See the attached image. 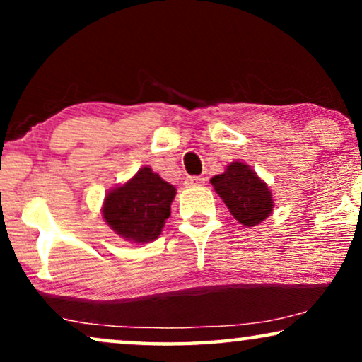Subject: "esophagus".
I'll use <instances>...</instances> for the list:
<instances>
[{
    "label": "esophagus",
    "mask_w": 362,
    "mask_h": 362,
    "mask_svg": "<svg viewBox=\"0 0 362 362\" xmlns=\"http://www.w3.org/2000/svg\"><path fill=\"white\" fill-rule=\"evenodd\" d=\"M204 176H187L185 180V185L187 187H196V186H202L204 185Z\"/></svg>",
    "instance_id": "esophagus-1"
}]
</instances>
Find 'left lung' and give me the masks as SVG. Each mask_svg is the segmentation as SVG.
Instances as JSON below:
<instances>
[{
	"mask_svg": "<svg viewBox=\"0 0 362 362\" xmlns=\"http://www.w3.org/2000/svg\"><path fill=\"white\" fill-rule=\"evenodd\" d=\"M211 182L240 224L257 226L272 212L274 202L269 186L244 163H230L227 170L212 177Z\"/></svg>",
	"mask_w": 362,
	"mask_h": 362,
	"instance_id": "8db88e82",
	"label": "left lung"
}]
</instances>
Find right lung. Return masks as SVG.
I'll return each instance as SVG.
<instances>
[{
  "label": "right lung",
  "mask_w": 362,
  "mask_h": 362,
  "mask_svg": "<svg viewBox=\"0 0 362 362\" xmlns=\"http://www.w3.org/2000/svg\"><path fill=\"white\" fill-rule=\"evenodd\" d=\"M175 194V186L145 166L105 196L103 219L123 239L141 244L155 240L171 216Z\"/></svg>",
  "instance_id": "1"
}]
</instances>
